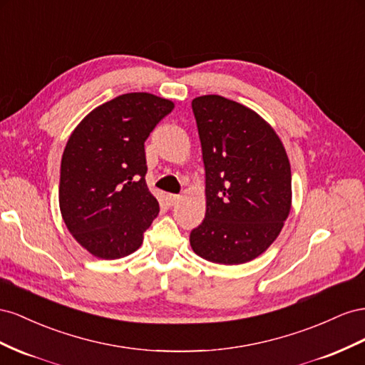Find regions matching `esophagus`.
<instances>
[{
    "mask_svg": "<svg viewBox=\"0 0 365 365\" xmlns=\"http://www.w3.org/2000/svg\"><path fill=\"white\" fill-rule=\"evenodd\" d=\"M180 199H182V195H179V194H168V195H166V202H168L170 206L175 205Z\"/></svg>",
    "mask_w": 365,
    "mask_h": 365,
    "instance_id": "esophagus-1",
    "label": "esophagus"
}]
</instances>
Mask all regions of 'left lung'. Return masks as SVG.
<instances>
[{
  "label": "left lung",
  "mask_w": 365,
  "mask_h": 365,
  "mask_svg": "<svg viewBox=\"0 0 365 365\" xmlns=\"http://www.w3.org/2000/svg\"><path fill=\"white\" fill-rule=\"evenodd\" d=\"M206 174L205 220L190 234L207 262L242 264L274 243L290 211L292 174L277 133L218 95L192 101Z\"/></svg>",
  "instance_id": "obj_1"
}]
</instances>
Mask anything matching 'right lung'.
<instances>
[{"label": "right lung", "instance_id": "obj_1", "mask_svg": "<svg viewBox=\"0 0 365 365\" xmlns=\"http://www.w3.org/2000/svg\"><path fill=\"white\" fill-rule=\"evenodd\" d=\"M174 108L150 93H127L82 119L61 160L59 207L76 242L103 259L127 257L159 214L145 174V140Z\"/></svg>", "mask_w": 365, "mask_h": 365}]
</instances>
